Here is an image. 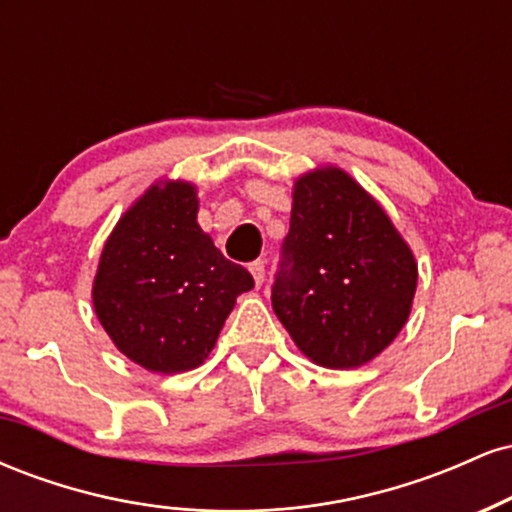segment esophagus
Segmentation results:
<instances>
[{
  "label": "esophagus",
  "instance_id": "esophagus-1",
  "mask_svg": "<svg viewBox=\"0 0 512 512\" xmlns=\"http://www.w3.org/2000/svg\"><path fill=\"white\" fill-rule=\"evenodd\" d=\"M248 269H250L252 279H255V284H257V286H262V284H264V274H267V272H264V262H260V260L252 262Z\"/></svg>",
  "mask_w": 512,
  "mask_h": 512
}]
</instances>
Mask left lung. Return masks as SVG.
<instances>
[{"mask_svg": "<svg viewBox=\"0 0 512 512\" xmlns=\"http://www.w3.org/2000/svg\"><path fill=\"white\" fill-rule=\"evenodd\" d=\"M274 313L317 366H366L395 342L414 303V252L385 209L337 166L293 182Z\"/></svg>", "mask_w": 512, "mask_h": 512, "instance_id": "obj_1", "label": "left lung"}]
</instances>
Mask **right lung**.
<instances>
[{
  "instance_id": "1",
  "label": "right lung",
  "mask_w": 512,
  "mask_h": 512,
  "mask_svg": "<svg viewBox=\"0 0 512 512\" xmlns=\"http://www.w3.org/2000/svg\"><path fill=\"white\" fill-rule=\"evenodd\" d=\"M197 187L158 180L105 240L93 310L120 354L151 373L202 366L240 293L255 286L197 223Z\"/></svg>"
}]
</instances>
